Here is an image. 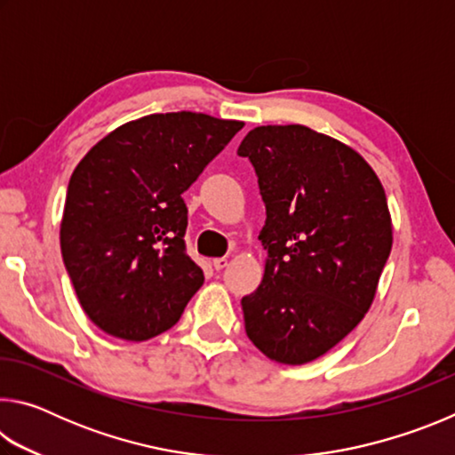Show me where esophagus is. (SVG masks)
Listing matches in <instances>:
<instances>
[{
  "mask_svg": "<svg viewBox=\"0 0 455 455\" xmlns=\"http://www.w3.org/2000/svg\"><path fill=\"white\" fill-rule=\"evenodd\" d=\"M212 265H214V268H217V271H222V268L228 265V259L227 257H219V259L212 260Z\"/></svg>",
  "mask_w": 455,
  "mask_h": 455,
  "instance_id": "34e87169",
  "label": "esophagus"
}]
</instances>
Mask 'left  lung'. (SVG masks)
<instances>
[{
    "label": "left lung",
    "mask_w": 455,
    "mask_h": 455,
    "mask_svg": "<svg viewBox=\"0 0 455 455\" xmlns=\"http://www.w3.org/2000/svg\"><path fill=\"white\" fill-rule=\"evenodd\" d=\"M236 152L267 209L265 275L241 301L244 331L267 357L309 363L371 307L394 243L385 190L355 150L301 124L259 126Z\"/></svg>",
    "instance_id": "1"
}]
</instances>
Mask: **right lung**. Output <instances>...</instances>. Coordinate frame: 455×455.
Returning <instances> with one entry per match:
<instances>
[{"mask_svg":"<svg viewBox=\"0 0 455 455\" xmlns=\"http://www.w3.org/2000/svg\"><path fill=\"white\" fill-rule=\"evenodd\" d=\"M241 128L209 114H150L102 138L76 166L61 257L82 309L108 335L164 333L203 287L184 243L182 192Z\"/></svg>","mask_w":455,"mask_h":455,"instance_id":"obj_1","label":"right lung"}]
</instances>
